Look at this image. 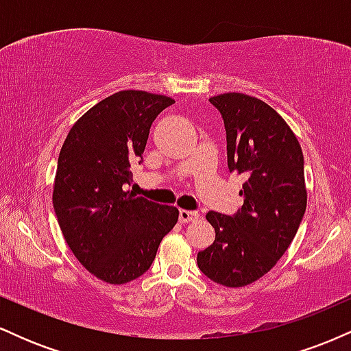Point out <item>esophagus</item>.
<instances>
[{
  "label": "esophagus",
  "mask_w": 351,
  "mask_h": 351,
  "mask_svg": "<svg viewBox=\"0 0 351 351\" xmlns=\"http://www.w3.org/2000/svg\"><path fill=\"white\" fill-rule=\"evenodd\" d=\"M199 215L196 211H188V209H180V223H191V221H196Z\"/></svg>",
  "instance_id": "obj_1"
}]
</instances>
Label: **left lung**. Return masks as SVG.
I'll return each mask as SVG.
<instances>
[{"mask_svg":"<svg viewBox=\"0 0 351 351\" xmlns=\"http://www.w3.org/2000/svg\"><path fill=\"white\" fill-rule=\"evenodd\" d=\"M209 102L223 115L229 171L247 180L234 216L206 215L216 237L198 252V267L217 284L244 287L271 271L299 231L307 208L304 155L287 122L261 99L228 92Z\"/></svg>","mask_w":351,"mask_h":351,"instance_id":"1","label":"left lung"}]
</instances>
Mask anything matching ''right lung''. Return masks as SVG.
Segmentation results:
<instances>
[{"label":"right lung","instance_id":"obj_1","mask_svg":"<svg viewBox=\"0 0 351 351\" xmlns=\"http://www.w3.org/2000/svg\"><path fill=\"white\" fill-rule=\"evenodd\" d=\"M175 102L120 90L88 108L60 148L52 203L64 239L88 272L107 284L143 276L178 223V209L125 191L153 120Z\"/></svg>","mask_w":351,"mask_h":351}]
</instances>
